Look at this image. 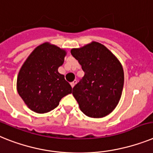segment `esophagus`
<instances>
[{"label":"esophagus","mask_w":153,"mask_h":153,"mask_svg":"<svg viewBox=\"0 0 153 153\" xmlns=\"http://www.w3.org/2000/svg\"><path fill=\"white\" fill-rule=\"evenodd\" d=\"M76 83H77V81L76 80L73 81L72 82H71V87H72V88H74V85H75V84H76Z\"/></svg>","instance_id":"obj_1"}]
</instances>
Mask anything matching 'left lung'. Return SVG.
I'll return each instance as SVG.
<instances>
[{
	"label": "left lung",
	"mask_w": 153,
	"mask_h": 153,
	"mask_svg": "<svg viewBox=\"0 0 153 153\" xmlns=\"http://www.w3.org/2000/svg\"><path fill=\"white\" fill-rule=\"evenodd\" d=\"M71 53L85 72L72 92L79 108L89 117H106L116 108L121 97L122 65L104 45L95 41L71 49Z\"/></svg>",
	"instance_id": "8db88e82"
}]
</instances>
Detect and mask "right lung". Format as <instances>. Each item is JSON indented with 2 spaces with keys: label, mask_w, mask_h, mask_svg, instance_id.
<instances>
[{
  "label": "right lung",
  "mask_w": 153,
  "mask_h": 153,
  "mask_svg": "<svg viewBox=\"0 0 153 153\" xmlns=\"http://www.w3.org/2000/svg\"><path fill=\"white\" fill-rule=\"evenodd\" d=\"M67 52L51 43H44L34 49L20 68L17 90L26 106L34 112L45 114L59 105L72 88L58 72Z\"/></svg>",
  "instance_id": "1"
}]
</instances>
